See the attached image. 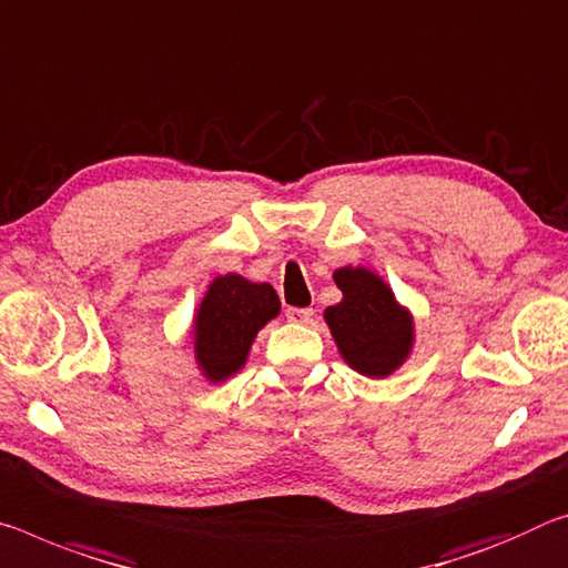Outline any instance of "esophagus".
I'll use <instances>...</instances> for the list:
<instances>
[{"label":"esophagus","instance_id":"obj_1","mask_svg":"<svg viewBox=\"0 0 568 568\" xmlns=\"http://www.w3.org/2000/svg\"><path fill=\"white\" fill-rule=\"evenodd\" d=\"M285 316L293 323H308L313 318V308H287Z\"/></svg>","mask_w":568,"mask_h":568}]
</instances>
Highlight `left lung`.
Segmentation results:
<instances>
[{
  "mask_svg": "<svg viewBox=\"0 0 568 568\" xmlns=\"http://www.w3.org/2000/svg\"><path fill=\"white\" fill-rule=\"evenodd\" d=\"M344 298L328 305L326 318L338 354L354 372L384 379L407 362L414 346V318L384 277L368 267H338L333 273Z\"/></svg>",
  "mask_w": 568,
  "mask_h": 568,
  "instance_id": "1",
  "label": "left lung"
}]
</instances>
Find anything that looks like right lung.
I'll use <instances>...</instances> for the list:
<instances>
[{
    "mask_svg": "<svg viewBox=\"0 0 568 568\" xmlns=\"http://www.w3.org/2000/svg\"><path fill=\"white\" fill-rule=\"evenodd\" d=\"M277 313L281 298L270 283H252L237 273L214 277L192 323L194 358L204 379L220 384L237 374L257 331Z\"/></svg>",
    "mask_w": 568,
    "mask_h": 568,
    "instance_id": "1",
    "label": "right lung"
}]
</instances>
